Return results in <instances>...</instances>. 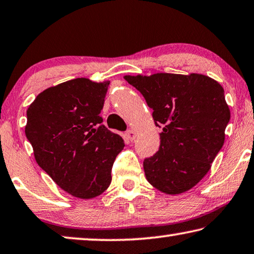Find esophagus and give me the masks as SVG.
<instances>
[{"label":"esophagus","mask_w":254,"mask_h":254,"mask_svg":"<svg viewBox=\"0 0 254 254\" xmlns=\"http://www.w3.org/2000/svg\"><path fill=\"white\" fill-rule=\"evenodd\" d=\"M127 138L130 140V141H133V140L136 138V132L134 130H128L127 131Z\"/></svg>","instance_id":"obj_1"}]
</instances>
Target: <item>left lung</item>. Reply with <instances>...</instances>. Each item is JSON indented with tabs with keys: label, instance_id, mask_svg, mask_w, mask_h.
Instances as JSON below:
<instances>
[{
	"label": "left lung",
	"instance_id": "left-lung-1",
	"mask_svg": "<svg viewBox=\"0 0 254 254\" xmlns=\"http://www.w3.org/2000/svg\"><path fill=\"white\" fill-rule=\"evenodd\" d=\"M163 127L160 146L143 160L148 182L167 194H180L198 184L225 141L231 112L224 89L207 75L156 73L126 75Z\"/></svg>",
	"mask_w": 254,
	"mask_h": 254
}]
</instances>
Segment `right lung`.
I'll list each match as a JSON object with an SVG mask.
<instances>
[{"mask_svg":"<svg viewBox=\"0 0 254 254\" xmlns=\"http://www.w3.org/2000/svg\"><path fill=\"white\" fill-rule=\"evenodd\" d=\"M110 81L76 78L47 88L27 110L26 136L35 159L62 190L91 199L106 190L122 136L104 126Z\"/></svg>","mask_w":254,"mask_h":254,"instance_id":"right-lung-1","label":"right lung"}]
</instances>
